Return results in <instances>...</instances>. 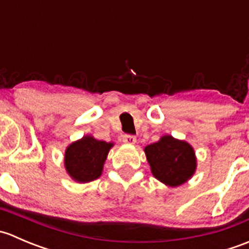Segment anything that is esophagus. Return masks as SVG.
Masks as SVG:
<instances>
[{"instance_id":"esophagus-1","label":"esophagus","mask_w":249,"mask_h":249,"mask_svg":"<svg viewBox=\"0 0 249 249\" xmlns=\"http://www.w3.org/2000/svg\"><path fill=\"white\" fill-rule=\"evenodd\" d=\"M123 142L126 143V144H135L136 143V137L132 136V135H124L123 136Z\"/></svg>"}]
</instances>
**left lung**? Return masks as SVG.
Masks as SVG:
<instances>
[{"label":"left lung","instance_id":"obj_1","mask_svg":"<svg viewBox=\"0 0 249 249\" xmlns=\"http://www.w3.org/2000/svg\"><path fill=\"white\" fill-rule=\"evenodd\" d=\"M153 176L169 187H178L192 178L196 170V158L185 141L165 135L144 148Z\"/></svg>","mask_w":249,"mask_h":249}]
</instances>
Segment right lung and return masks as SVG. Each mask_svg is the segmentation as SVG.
Instances as JSON below:
<instances>
[{
  "label": "right lung",
  "mask_w": 249,
  "mask_h": 249,
  "mask_svg": "<svg viewBox=\"0 0 249 249\" xmlns=\"http://www.w3.org/2000/svg\"><path fill=\"white\" fill-rule=\"evenodd\" d=\"M113 143L84 136L71 143L65 152V167L66 171L79 183L91 182L101 176L104 164Z\"/></svg>",
  "instance_id": "1"
}]
</instances>
